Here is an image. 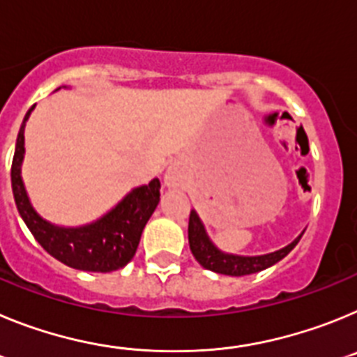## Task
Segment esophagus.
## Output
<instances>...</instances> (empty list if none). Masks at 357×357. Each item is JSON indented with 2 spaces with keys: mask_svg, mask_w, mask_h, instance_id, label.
Returning a JSON list of instances; mask_svg holds the SVG:
<instances>
[{
  "mask_svg": "<svg viewBox=\"0 0 357 357\" xmlns=\"http://www.w3.org/2000/svg\"><path fill=\"white\" fill-rule=\"evenodd\" d=\"M164 184L169 185V188H176V185L182 184V173L178 172L176 166H169L168 172L164 173Z\"/></svg>",
  "mask_w": 357,
  "mask_h": 357,
  "instance_id": "1",
  "label": "esophagus"
}]
</instances>
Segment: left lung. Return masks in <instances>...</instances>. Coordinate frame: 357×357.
<instances>
[{"mask_svg":"<svg viewBox=\"0 0 357 357\" xmlns=\"http://www.w3.org/2000/svg\"><path fill=\"white\" fill-rule=\"evenodd\" d=\"M188 238H189V248L193 252L195 259L211 272L223 273V275L241 277L250 275V273H257L261 270L273 266L279 263L282 257L289 254L293 248L296 247V243L301 241L302 234L291 241L288 247L280 248V250L272 252V254L264 255H234L225 254L214 245L209 239L206 232V227L198 218L197 211H191L189 214V227H188Z\"/></svg>","mask_w":357,"mask_h":357,"instance_id":"left-lung-1","label":"left lung"}]
</instances>
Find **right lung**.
Listing matches in <instances>:
<instances>
[{"label": "right lung", "mask_w": 357, "mask_h": 357, "mask_svg": "<svg viewBox=\"0 0 357 357\" xmlns=\"http://www.w3.org/2000/svg\"><path fill=\"white\" fill-rule=\"evenodd\" d=\"M31 107L19 128L12 159V191L23 222L30 229L40 247L56 261L84 272H114L123 268L135 255L141 234L155 211L160 198V182L153 178L150 184L132 189L114 209L100 220L82 227H56L46 222L28 200L21 178V162L24 155V125Z\"/></svg>", "instance_id": "right-lung-1"}]
</instances>
